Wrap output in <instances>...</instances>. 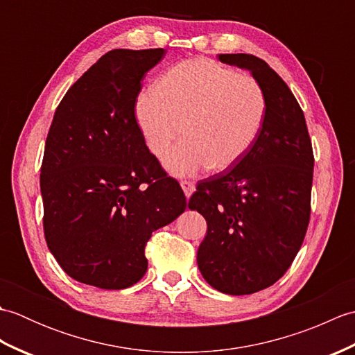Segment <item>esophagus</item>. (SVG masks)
<instances>
[{"label": "esophagus", "mask_w": 355, "mask_h": 355, "mask_svg": "<svg viewBox=\"0 0 355 355\" xmlns=\"http://www.w3.org/2000/svg\"><path fill=\"white\" fill-rule=\"evenodd\" d=\"M180 184H182V189L186 195V198H191V195L195 192V184L192 182H187V180H184V182H182Z\"/></svg>", "instance_id": "esophagus-1"}]
</instances>
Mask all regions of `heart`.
Instances as JSON below:
<instances>
[{
  "instance_id": "obj_1",
  "label": "heart",
  "mask_w": 355,
  "mask_h": 355,
  "mask_svg": "<svg viewBox=\"0 0 355 355\" xmlns=\"http://www.w3.org/2000/svg\"><path fill=\"white\" fill-rule=\"evenodd\" d=\"M134 114L148 149L158 158L183 134L184 141L164 158L172 175H195L206 168L223 172L254 145L266 116V96L248 74L193 58L171 67L153 92L141 93Z\"/></svg>"
}]
</instances>
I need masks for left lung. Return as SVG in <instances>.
<instances>
[{
    "mask_svg": "<svg viewBox=\"0 0 355 355\" xmlns=\"http://www.w3.org/2000/svg\"><path fill=\"white\" fill-rule=\"evenodd\" d=\"M248 70L266 96L254 145L227 172L198 183L189 209L206 218L198 268L215 290L243 296L290 268L310 223L314 157L304 111L271 67L245 53L220 55Z\"/></svg>",
    "mask_w": 355,
    "mask_h": 355,
    "instance_id": "left-lung-1",
    "label": "left lung"
}]
</instances>
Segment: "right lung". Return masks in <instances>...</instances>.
<instances>
[{
  "mask_svg": "<svg viewBox=\"0 0 355 355\" xmlns=\"http://www.w3.org/2000/svg\"><path fill=\"white\" fill-rule=\"evenodd\" d=\"M163 49H116L82 74L53 117L41 168L44 233L74 281L122 290L148 270L153 232L182 215V187L149 153L134 107Z\"/></svg>",
  "mask_w": 355,
  "mask_h": 355,
  "instance_id": "obj_1",
  "label": "right lung"
}]
</instances>
